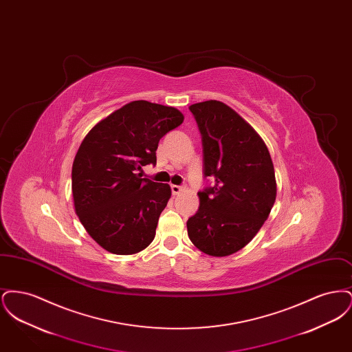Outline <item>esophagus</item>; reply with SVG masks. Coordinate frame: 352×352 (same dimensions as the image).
I'll return each instance as SVG.
<instances>
[{
  "label": "esophagus",
  "mask_w": 352,
  "mask_h": 352,
  "mask_svg": "<svg viewBox=\"0 0 352 352\" xmlns=\"http://www.w3.org/2000/svg\"><path fill=\"white\" fill-rule=\"evenodd\" d=\"M184 187L182 186H177V184H171V192H173V195H178V194H181L182 191H184Z\"/></svg>",
  "instance_id": "1"
}]
</instances>
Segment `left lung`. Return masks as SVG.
Instances as JSON below:
<instances>
[{"mask_svg":"<svg viewBox=\"0 0 352 352\" xmlns=\"http://www.w3.org/2000/svg\"><path fill=\"white\" fill-rule=\"evenodd\" d=\"M201 134L204 177L199 210L187 234L199 251L223 257L244 248L260 231L276 201L273 162L263 138L232 108L218 100L190 105Z\"/></svg>","mask_w":352,"mask_h":352,"instance_id":"left-lung-1","label":"left lung"}]
</instances>
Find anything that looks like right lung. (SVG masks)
I'll return each instance as SVG.
<instances>
[{
	"label": "right lung",
	"instance_id": "1",
	"mask_svg": "<svg viewBox=\"0 0 352 352\" xmlns=\"http://www.w3.org/2000/svg\"><path fill=\"white\" fill-rule=\"evenodd\" d=\"M173 107L125 104L84 137L72 164L75 212L88 234L115 254L145 250L171 197L168 184L141 178L155 165L160 140L184 122Z\"/></svg>",
	"mask_w": 352,
	"mask_h": 352
}]
</instances>
